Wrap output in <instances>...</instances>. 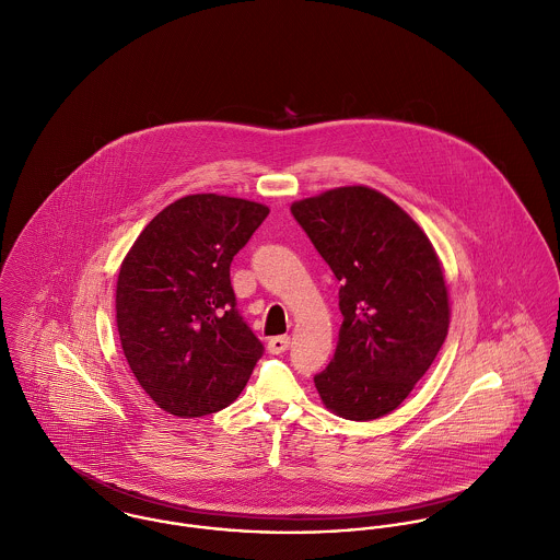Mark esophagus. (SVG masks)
<instances>
[{"instance_id":"34e87169","label":"esophagus","mask_w":560,"mask_h":560,"mask_svg":"<svg viewBox=\"0 0 560 560\" xmlns=\"http://www.w3.org/2000/svg\"><path fill=\"white\" fill-rule=\"evenodd\" d=\"M288 348H290V337L288 336H279L268 339V350H270L272 354H283Z\"/></svg>"}]
</instances>
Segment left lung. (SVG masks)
<instances>
[{"label":"left lung","instance_id":"8db88e82","mask_svg":"<svg viewBox=\"0 0 560 560\" xmlns=\"http://www.w3.org/2000/svg\"><path fill=\"white\" fill-rule=\"evenodd\" d=\"M292 217L341 283L339 341L314 376L316 389L346 420L383 418L411 394L446 339L440 257L405 210L365 186L296 201Z\"/></svg>","mask_w":560,"mask_h":560}]
</instances>
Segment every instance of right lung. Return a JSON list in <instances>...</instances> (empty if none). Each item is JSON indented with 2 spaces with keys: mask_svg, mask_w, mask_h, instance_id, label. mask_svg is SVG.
Here are the masks:
<instances>
[{
  "mask_svg": "<svg viewBox=\"0 0 560 560\" xmlns=\"http://www.w3.org/2000/svg\"><path fill=\"white\" fill-rule=\"evenodd\" d=\"M268 212L246 199L184 197L142 229L120 264V346L140 387L171 416L229 407L264 354L235 307L229 266Z\"/></svg>",
  "mask_w": 560,
  "mask_h": 560,
  "instance_id": "obj_1",
  "label": "right lung"
}]
</instances>
